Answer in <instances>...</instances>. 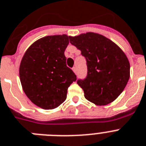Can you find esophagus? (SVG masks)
<instances>
[{
    "label": "esophagus",
    "instance_id": "34e87169",
    "mask_svg": "<svg viewBox=\"0 0 146 146\" xmlns=\"http://www.w3.org/2000/svg\"><path fill=\"white\" fill-rule=\"evenodd\" d=\"M72 70H73V72H74V73H77V67L76 66L73 67V68H72Z\"/></svg>",
    "mask_w": 146,
    "mask_h": 146
}]
</instances>
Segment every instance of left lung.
Instances as JSON below:
<instances>
[{
  "label": "left lung",
  "instance_id": "obj_1",
  "mask_svg": "<svg viewBox=\"0 0 146 146\" xmlns=\"http://www.w3.org/2000/svg\"><path fill=\"white\" fill-rule=\"evenodd\" d=\"M69 40L86 60L87 76L78 80L88 101L105 106L118 98L130 77V63L121 48L102 35L87 32Z\"/></svg>",
  "mask_w": 146,
  "mask_h": 146
}]
</instances>
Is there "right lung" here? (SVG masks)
Segmentation results:
<instances>
[{
	"mask_svg": "<svg viewBox=\"0 0 146 146\" xmlns=\"http://www.w3.org/2000/svg\"><path fill=\"white\" fill-rule=\"evenodd\" d=\"M68 38L66 35L42 37L29 47L21 60L19 74L23 92L43 109L63 103L68 88L77 80L64 54Z\"/></svg>",
	"mask_w": 146,
	"mask_h": 146,
	"instance_id": "right-lung-1",
	"label": "right lung"
}]
</instances>
